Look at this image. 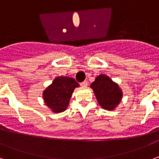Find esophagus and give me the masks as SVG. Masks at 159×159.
Wrapping results in <instances>:
<instances>
[{
    "label": "esophagus",
    "instance_id": "esophagus-1",
    "mask_svg": "<svg viewBox=\"0 0 159 159\" xmlns=\"http://www.w3.org/2000/svg\"><path fill=\"white\" fill-rule=\"evenodd\" d=\"M81 86H82V88H87V87H88V81L82 82V83H81Z\"/></svg>",
    "mask_w": 159,
    "mask_h": 159
}]
</instances>
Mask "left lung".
I'll return each instance as SVG.
<instances>
[{
	"instance_id": "left-lung-1",
	"label": "left lung",
	"mask_w": 159,
	"mask_h": 159,
	"mask_svg": "<svg viewBox=\"0 0 159 159\" xmlns=\"http://www.w3.org/2000/svg\"><path fill=\"white\" fill-rule=\"evenodd\" d=\"M90 87L93 88L100 106L106 110H114L122 100V90L117 83L106 75L101 74L96 77Z\"/></svg>"
}]
</instances>
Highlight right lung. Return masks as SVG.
Here are the masks:
<instances>
[{"instance_id":"add662e5","label":"right lung","mask_w":159,"mask_h":159,"mask_svg":"<svg viewBox=\"0 0 159 159\" xmlns=\"http://www.w3.org/2000/svg\"><path fill=\"white\" fill-rule=\"evenodd\" d=\"M79 84L74 78L68 77H57L52 83L43 92V99L46 105L53 112H61L68 106L71 94Z\"/></svg>"}]
</instances>
